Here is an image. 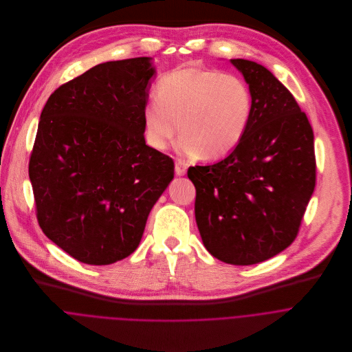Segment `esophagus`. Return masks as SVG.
Here are the masks:
<instances>
[{
    "label": "esophagus",
    "instance_id": "1",
    "mask_svg": "<svg viewBox=\"0 0 352 352\" xmlns=\"http://www.w3.org/2000/svg\"><path fill=\"white\" fill-rule=\"evenodd\" d=\"M175 169H176V175H177V176H183V175H186V172H187V164L179 160V161H176V164H175Z\"/></svg>",
    "mask_w": 352,
    "mask_h": 352
}]
</instances>
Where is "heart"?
Returning <instances> with one entry per match:
<instances>
[{"label": "heart", "mask_w": 352, "mask_h": 352, "mask_svg": "<svg viewBox=\"0 0 352 352\" xmlns=\"http://www.w3.org/2000/svg\"><path fill=\"white\" fill-rule=\"evenodd\" d=\"M157 92L158 99L142 111L145 137L155 151H165L182 131L177 149L183 155L218 158L236 149L247 134L253 101L239 76L191 66L165 74Z\"/></svg>", "instance_id": "b5f03b06"}]
</instances>
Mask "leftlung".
<instances>
[{"instance_id": "8db88e82", "label": "left lung", "mask_w": 352, "mask_h": 352, "mask_svg": "<svg viewBox=\"0 0 352 352\" xmlns=\"http://www.w3.org/2000/svg\"><path fill=\"white\" fill-rule=\"evenodd\" d=\"M251 89L253 111L243 141L214 165H195V219L218 260L251 265L297 237L316 186L314 137L290 91L264 66L230 59Z\"/></svg>"}]
</instances>
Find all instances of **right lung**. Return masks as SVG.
I'll list each match as a JSON object with an SVG mask.
<instances>
[{
  "label": "right lung",
  "instance_id": "obj_1",
  "mask_svg": "<svg viewBox=\"0 0 352 352\" xmlns=\"http://www.w3.org/2000/svg\"><path fill=\"white\" fill-rule=\"evenodd\" d=\"M151 58L96 65L51 94L28 173L43 233L76 260L107 265L141 243L148 215L175 175L145 142Z\"/></svg>",
  "mask_w": 352,
  "mask_h": 352
}]
</instances>
